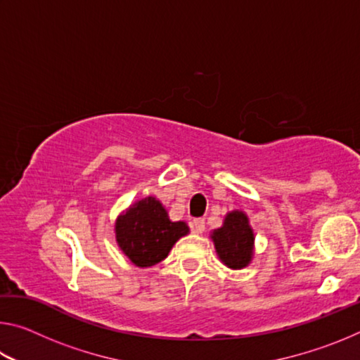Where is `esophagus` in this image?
<instances>
[{"label":"esophagus","instance_id":"1","mask_svg":"<svg viewBox=\"0 0 360 360\" xmlns=\"http://www.w3.org/2000/svg\"><path fill=\"white\" fill-rule=\"evenodd\" d=\"M192 227H193L195 231H197V233H203V231H205V221H203V219H193Z\"/></svg>","mask_w":360,"mask_h":360}]
</instances>
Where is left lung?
Wrapping results in <instances>:
<instances>
[{
	"label": "left lung",
	"mask_w": 360,
	"mask_h": 360,
	"mask_svg": "<svg viewBox=\"0 0 360 360\" xmlns=\"http://www.w3.org/2000/svg\"><path fill=\"white\" fill-rule=\"evenodd\" d=\"M216 252L224 265L231 270L251 264L254 255V231L243 211H231L224 219L222 227L211 231Z\"/></svg>",
	"instance_id": "1"
}]
</instances>
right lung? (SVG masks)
<instances>
[{
    "mask_svg": "<svg viewBox=\"0 0 360 360\" xmlns=\"http://www.w3.org/2000/svg\"><path fill=\"white\" fill-rule=\"evenodd\" d=\"M187 233V224L169 221L167 210L155 197L138 200L115 221V241L120 251L141 268L162 262L174 243Z\"/></svg>",
    "mask_w": 360,
    "mask_h": 360,
    "instance_id": "1",
    "label": "right lung"
}]
</instances>
